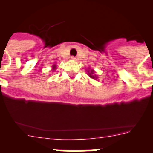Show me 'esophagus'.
I'll use <instances>...</instances> for the list:
<instances>
[{"label": "esophagus", "mask_w": 153, "mask_h": 153, "mask_svg": "<svg viewBox=\"0 0 153 153\" xmlns=\"http://www.w3.org/2000/svg\"><path fill=\"white\" fill-rule=\"evenodd\" d=\"M71 59H72V60H76V58H75V57H74V56H71Z\"/></svg>", "instance_id": "34e87169"}]
</instances>
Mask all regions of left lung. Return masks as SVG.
<instances>
[{
  "mask_svg": "<svg viewBox=\"0 0 153 153\" xmlns=\"http://www.w3.org/2000/svg\"><path fill=\"white\" fill-rule=\"evenodd\" d=\"M88 75H89V76L91 78H92V79H96L97 78V76L95 75H94V70H92V69H91V70H88Z\"/></svg>",
  "mask_w": 153,
  "mask_h": 153,
  "instance_id": "8db88e82",
  "label": "left lung"
}]
</instances>
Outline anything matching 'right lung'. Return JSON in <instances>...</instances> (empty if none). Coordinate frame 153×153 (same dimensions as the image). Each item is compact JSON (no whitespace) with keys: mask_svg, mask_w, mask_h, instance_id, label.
I'll list each match as a JSON object with an SVG mask.
<instances>
[{"mask_svg":"<svg viewBox=\"0 0 153 153\" xmlns=\"http://www.w3.org/2000/svg\"><path fill=\"white\" fill-rule=\"evenodd\" d=\"M55 67H56V66H55V65H54V66H53V67H52V68H53V69H55Z\"/></svg>","mask_w":153,"mask_h":153,"instance_id":"obj_1","label":"right lung"}]
</instances>
